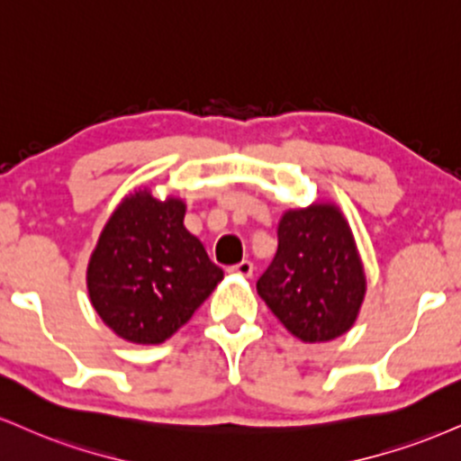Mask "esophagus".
<instances>
[{"instance_id":"34e87169","label":"esophagus","mask_w":461,"mask_h":461,"mask_svg":"<svg viewBox=\"0 0 461 461\" xmlns=\"http://www.w3.org/2000/svg\"><path fill=\"white\" fill-rule=\"evenodd\" d=\"M230 273H236V275H242V276H251L253 275V264L249 262V259H245V262L231 266Z\"/></svg>"}]
</instances>
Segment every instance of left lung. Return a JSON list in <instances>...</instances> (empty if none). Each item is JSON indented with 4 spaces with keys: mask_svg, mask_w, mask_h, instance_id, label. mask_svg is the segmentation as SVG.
<instances>
[{
    "mask_svg": "<svg viewBox=\"0 0 461 461\" xmlns=\"http://www.w3.org/2000/svg\"><path fill=\"white\" fill-rule=\"evenodd\" d=\"M279 247L258 294L304 343L330 341L354 326L367 281L346 216L335 203H312L281 216Z\"/></svg>",
    "mask_w": 461,
    "mask_h": 461,
    "instance_id": "left-lung-1",
    "label": "left lung"
}]
</instances>
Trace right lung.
I'll list each match as a JSON object with an SVG mask.
<instances>
[{
    "mask_svg": "<svg viewBox=\"0 0 461 461\" xmlns=\"http://www.w3.org/2000/svg\"><path fill=\"white\" fill-rule=\"evenodd\" d=\"M182 199L131 193L109 216L87 264L92 307L115 335L157 346L185 326L223 279L185 227Z\"/></svg>",
    "mask_w": 461,
    "mask_h": 461,
    "instance_id": "obj_1",
    "label": "right lung"
}]
</instances>
